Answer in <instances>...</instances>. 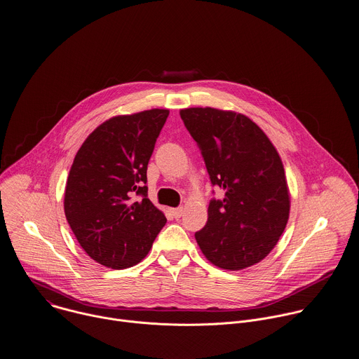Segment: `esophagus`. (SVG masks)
<instances>
[{
	"instance_id": "34e87169",
	"label": "esophagus",
	"mask_w": 359,
	"mask_h": 359,
	"mask_svg": "<svg viewBox=\"0 0 359 359\" xmlns=\"http://www.w3.org/2000/svg\"><path fill=\"white\" fill-rule=\"evenodd\" d=\"M170 212L175 218H180L182 214H183V207H179V208H170Z\"/></svg>"
}]
</instances>
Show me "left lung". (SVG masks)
<instances>
[{
    "instance_id": "8db88e82",
    "label": "left lung",
    "mask_w": 359,
    "mask_h": 359,
    "mask_svg": "<svg viewBox=\"0 0 359 359\" xmlns=\"http://www.w3.org/2000/svg\"><path fill=\"white\" fill-rule=\"evenodd\" d=\"M197 142L212 186L203 229L194 233L215 266L241 271L261 262L278 244L290 211L282 159L266 134L247 115L211 107L180 109Z\"/></svg>"
}]
</instances>
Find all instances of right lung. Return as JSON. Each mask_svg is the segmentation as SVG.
<instances>
[{"instance_id":"obj_1","label":"right lung","mask_w":359,"mask_h":359,"mask_svg":"<svg viewBox=\"0 0 359 359\" xmlns=\"http://www.w3.org/2000/svg\"><path fill=\"white\" fill-rule=\"evenodd\" d=\"M168 115L169 109L154 108L112 116L74 156L65 190L66 219L86 254L107 268L140 264L166 224L145 184Z\"/></svg>"}]
</instances>
